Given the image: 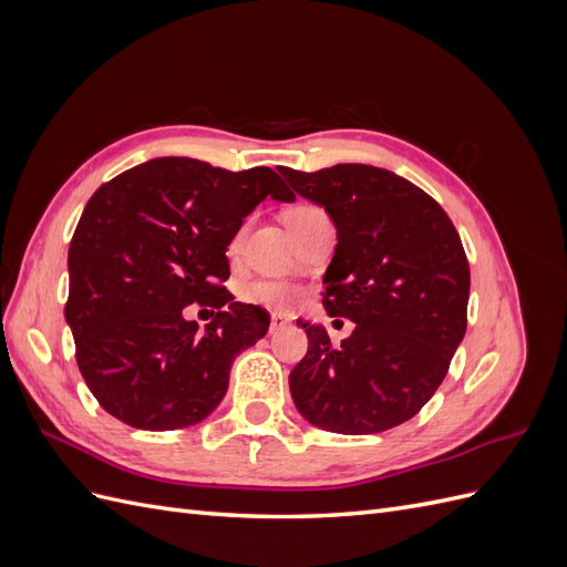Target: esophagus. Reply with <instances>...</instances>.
I'll return each instance as SVG.
<instances>
[{
	"instance_id": "obj_1",
	"label": "esophagus",
	"mask_w": 567,
	"mask_h": 567,
	"mask_svg": "<svg viewBox=\"0 0 567 567\" xmlns=\"http://www.w3.org/2000/svg\"><path fill=\"white\" fill-rule=\"evenodd\" d=\"M286 323H288V319L281 312H271V317H269V333L281 329V326H286Z\"/></svg>"
}]
</instances>
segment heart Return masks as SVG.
<instances>
[{"label": "heart", "mask_w": 567, "mask_h": 567, "mask_svg": "<svg viewBox=\"0 0 567 567\" xmlns=\"http://www.w3.org/2000/svg\"><path fill=\"white\" fill-rule=\"evenodd\" d=\"M321 215L319 208L315 205H296L284 213V221L288 231L296 229L302 221L312 219ZM300 288L293 284L286 281H277V279H257V281H248L246 286H241V300L250 302V305H262L267 310H288L290 305H296L300 300Z\"/></svg>", "instance_id": "obj_1"}]
</instances>
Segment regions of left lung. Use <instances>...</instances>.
Here are the masks:
<instances>
[{
	"label": "left lung",
	"mask_w": 567,
	"mask_h": 567,
	"mask_svg": "<svg viewBox=\"0 0 567 567\" xmlns=\"http://www.w3.org/2000/svg\"><path fill=\"white\" fill-rule=\"evenodd\" d=\"M279 173L333 219L323 307L354 321L340 348L323 326L298 321L307 354L288 375L293 402L323 431H390L433 398L466 333L471 269L461 238L437 200L390 169L342 163Z\"/></svg>",
	"instance_id": "left-lung-1"
}]
</instances>
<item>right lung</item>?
<instances>
[{
    "label": "right lung",
    "mask_w": 567,
    "mask_h": 567,
    "mask_svg": "<svg viewBox=\"0 0 567 567\" xmlns=\"http://www.w3.org/2000/svg\"><path fill=\"white\" fill-rule=\"evenodd\" d=\"M265 198L296 200L269 167L244 173L194 158H156L101 184L68 248L65 321L84 383L111 416L142 431L208 419L236 354L269 315L234 302L227 246ZM218 312L200 334L181 312Z\"/></svg>",
    "instance_id": "right-lung-1"
}]
</instances>
